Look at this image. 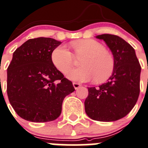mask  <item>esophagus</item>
Returning a JSON list of instances; mask_svg holds the SVG:
<instances>
[{
    "instance_id": "34e87169",
    "label": "esophagus",
    "mask_w": 148,
    "mask_h": 148,
    "mask_svg": "<svg viewBox=\"0 0 148 148\" xmlns=\"http://www.w3.org/2000/svg\"><path fill=\"white\" fill-rule=\"evenodd\" d=\"M73 86H74V88H75V90H77L80 88L81 85L80 84L77 83V82H73Z\"/></svg>"
}]
</instances>
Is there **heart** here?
<instances>
[{
	"label": "heart",
	"mask_w": 148,
	"mask_h": 148,
	"mask_svg": "<svg viewBox=\"0 0 148 148\" xmlns=\"http://www.w3.org/2000/svg\"><path fill=\"white\" fill-rule=\"evenodd\" d=\"M74 56L81 59V68L69 71L74 64L71 52L63 46L55 48L51 54V60L55 69L63 74H67L71 80L87 82L94 79L96 83L105 82L112 74L114 60L112 55L102 45L93 39L77 40L71 44Z\"/></svg>",
	"instance_id": "heart-1"
}]
</instances>
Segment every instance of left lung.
Returning a JSON list of instances; mask_svg holds the SVG:
<instances>
[{"instance_id": "left-lung-1", "label": "left lung", "mask_w": 148, "mask_h": 148, "mask_svg": "<svg viewBox=\"0 0 148 148\" xmlns=\"http://www.w3.org/2000/svg\"><path fill=\"white\" fill-rule=\"evenodd\" d=\"M105 41L114 60L112 74L99 88H88L85 112L94 121L110 122L130 112L139 95L141 66L135 50L121 37L112 34L96 36Z\"/></svg>"}]
</instances>
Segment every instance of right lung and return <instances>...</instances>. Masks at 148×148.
<instances>
[{
	"instance_id": "add662e5",
	"label": "right lung",
	"mask_w": 148,
	"mask_h": 148,
	"mask_svg": "<svg viewBox=\"0 0 148 148\" xmlns=\"http://www.w3.org/2000/svg\"><path fill=\"white\" fill-rule=\"evenodd\" d=\"M60 44L52 38H31L13 53L7 69V95L16 114L26 121L57 119L64 98L75 90L51 60L52 51Z\"/></svg>"
}]
</instances>
